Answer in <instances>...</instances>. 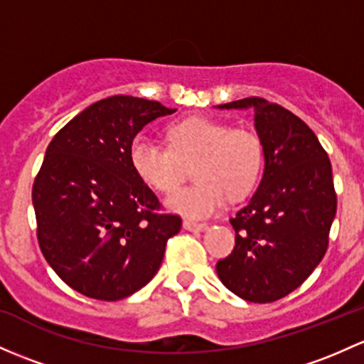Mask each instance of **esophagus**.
I'll list each match as a JSON object with an SVG mask.
<instances>
[{"label": "esophagus", "mask_w": 364, "mask_h": 364, "mask_svg": "<svg viewBox=\"0 0 364 364\" xmlns=\"http://www.w3.org/2000/svg\"><path fill=\"white\" fill-rule=\"evenodd\" d=\"M183 228L188 232H204L208 230V225L205 223H195V221H190V220H185L183 221Z\"/></svg>", "instance_id": "1"}]
</instances>
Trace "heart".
I'll return each mask as SVG.
<instances>
[{"instance_id": "heart-1", "label": "heart", "mask_w": 364, "mask_h": 364, "mask_svg": "<svg viewBox=\"0 0 364 364\" xmlns=\"http://www.w3.org/2000/svg\"><path fill=\"white\" fill-rule=\"evenodd\" d=\"M169 148L148 134H137L129 160L137 178L159 192H171L192 164L195 181L166 198L167 209L190 220L213 216L225 197L242 198L252 192L263 169V143L250 129H232L227 122L192 117L167 127Z\"/></svg>"}]
</instances>
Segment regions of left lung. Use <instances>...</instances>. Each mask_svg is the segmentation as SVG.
Returning <instances> with one entry per match:
<instances>
[{
    "label": "left lung",
    "instance_id": "8db88e82",
    "mask_svg": "<svg viewBox=\"0 0 364 364\" xmlns=\"http://www.w3.org/2000/svg\"><path fill=\"white\" fill-rule=\"evenodd\" d=\"M218 108L252 109L265 164L255 195L230 220L235 247L216 272L242 300L269 304L294 291L328 250L336 213L331 162L309 125L282 106L247 97Z\"/></svg>",
    "mask_w": 364,
    "mask_h": 364
}]
</instances>
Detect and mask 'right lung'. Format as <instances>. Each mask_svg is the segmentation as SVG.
Masks as SVG:
<instances>
[{
	"label": "right lung",
	"mask_w": 364,
	"mask_h": 364,
	"mask_svg": "<svg viewBox=\"0 0 364 364\" xmlns=\"http://www.w3.org/2000/svg\"><path fill=\"white\" fill-rule=\"evenodd\" d=\"M156 101L112 95L53 136L33 185L38 242L75 291L114 301L146 286L181 218L155 213L156 195L134 172L129 146L159 117Z\"/></svg>",
	"instance_id": "right-lung-1"
}]
</instances>
